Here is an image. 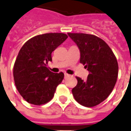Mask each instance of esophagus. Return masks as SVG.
Masks as SVG:
<instances>
[{
	"label": "esophagus",
	"instance_id": "obj_1",
	"mask_svg": "<svg viewBox=\"0 0 131 131\" xmlns=\"http://www.w3.org/2000/svg\"><path fill=\"white\" fill-rule=\"evenodd\" d=\"M69 77V74H67V73H65V74H64V78H67V77Z\"/></svg>",
	"mask_w": 131,
	"mask_h": 131
}]
</instances>
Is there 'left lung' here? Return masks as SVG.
Segmentation results:
<instances>
[{"mask_svg":"<svg viewBox=\"0 0 131 131\" xmlns=\"http://www.w3.org/2000/svg\"><path fill=\"white\" fill-rule=\"evenodd\" d=\"M80 51V63L89 72L84 81L77 77L72 89L75 100L82 106L93 107L101 103L113 91L116 83L118 65L113 51L104 40L94 35L68 33Z\"/></svg>","mask_w":131,"mask_h":131,"instance_id":"8db88e82","label":"left lung"}]
</instances>
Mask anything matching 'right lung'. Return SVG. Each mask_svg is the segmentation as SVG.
<instances>
[{"label":"right lung","instance_id":"obj_1","mask_svg":"<svg viewBox=\"0 0 131 131\" xmlns=\"http://www.w3.org/2000/svg\"><path fill=\"white\" fill-rule=\"evenodd\" d=\"M68 36L64 33L39 35L27 40L19 51L13 67L16 88L28 103L42 105L54 96L64 73H53L47 67L52 52Z\"/></svg>","mask_w":131,"mask_h":131}]
</instances>
